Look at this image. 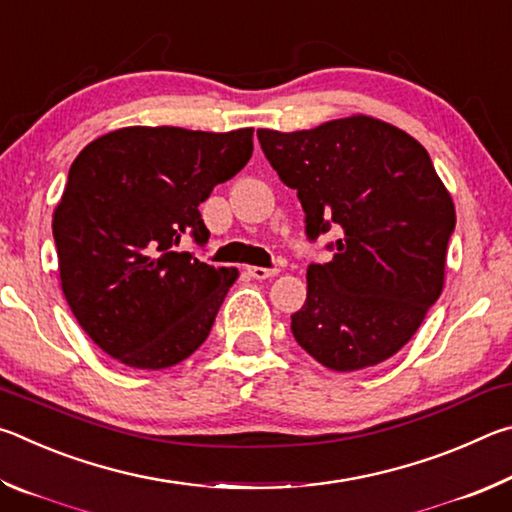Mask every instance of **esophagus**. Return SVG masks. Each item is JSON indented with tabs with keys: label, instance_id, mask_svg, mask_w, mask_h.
<instances>
[{
	"label": "esophagus",
	"instance_id": "esophagus-1",
	"mask_svg": "<svg viewBox=\"0 0 512 512\" xmlns=\"http://www.w3.org/2000/svg\"><path fill=\"white\" fill-rule=\"evenodd\" d=\"M246 273L253 277V280H268V277H275L277 273V268H264V266H248L246 268Z\"/></svg>",
	"mask_w": 512,
	"mask_h": 512
}]
</instances>
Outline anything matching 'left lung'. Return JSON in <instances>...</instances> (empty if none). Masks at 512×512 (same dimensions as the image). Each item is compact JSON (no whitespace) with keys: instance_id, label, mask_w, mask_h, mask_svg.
Masks as SVG:
<instances>
[{"instance_id":"8db88e82","label":"left lung","mask_w":512,"mask_h":512,"mask_svg":"<svg viewBox=\"0 0 512 512\" xmlns=\"http://www.w3.org/2000/svg\"><path fill=\"white\" fill-rule=\"evenodd\" d=\"M266 160L305 210L307 237L336 228L332 262L309 264L291 316L302 350L336 372L393 357L438 300L456 225L429 153L386 121L352 115L311 131L259 128Z\"/></svg>"}]
</instances>
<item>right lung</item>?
Returning a JSON list of instances; mask_svg holds the SVG:
<instances>
[{
	"mask_svg": "<svg viewBox=\"0 0 512 512\" xmlns=\"http://www.w3.org/2000/svg\"><path fill=\"white\" fill-rule=\"evenodd\" d=\"M253 128L128 126L76 155L54 210L60 287L85 334L124 366L162 370L201 348L237 268L183 250L210 230L198 212L246 167Z\"/></svg>",
	"mask_w": 512,
	"mask_h": 512,
	"instance_id": "right-lung-1",
	"label": "right lung"
}]
</instances>
